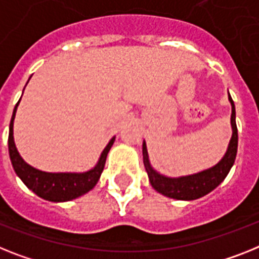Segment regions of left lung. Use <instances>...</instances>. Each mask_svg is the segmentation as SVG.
<instances>
[{
  "label": "left lung",
  "instance_id": "obj_1",
  "mask_svg": "<svg viewBox=\"0 0 259 259\" xmlns=\"http://www.w3.org/2000/svg\"><path fill=\"white\" fill-rule=\"evenodd\" d=\"M229 103L232 105V116H230V126H232V137H230L228 149L214 166L205 168L199 172L183 175V177H167L151 166L147 153L146 142L142 143V155L145 170L149 177V182L156 192H159L163 196L170 197L175 200H184L191 201L200 197L205 196L216 188L219 184L223 183V180L227 178L230 168L233 167L237 155V146H238V133H237L236 125V108L230 95H228Z\"/></svg>",
  "mask_w": 259,
  "mask_h": 259
}]
</instances>
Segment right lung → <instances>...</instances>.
<instances>
[{
  "label": "right lung",
  "instance_id": "right-lung-1",
  "mask_svg": "<svg viewBox=\"0 0 259 259\" xmlns=\"http://www.w3.org/2000/svg\"><path fill=\"white\" fill-rule=\"evenodd\" d=\"M30 80V79H29ZM29 82V81H27ZM26 82V85H27ZM25 91V88H23ZM21 101V99H19ZM19 101L13 110L12 121L9 126V155L12 160L13 168L18 178L22 180L25 186L31 190L32 192L49 201L54 203H63L69 200L77 199V197L85 195L87 192L95 188L99 182L100 177L105 167V160L110 147L116 141V137H112V140L108 142L105 149L101 151L97 163L92 168L82 172H47V171L38 170L35 167L30 166L29 163L23 159L21 154L18 153L14 142V118L15 113L18 109Z\"/></svg>",
  "mask_w": 259,
  "mask_h": 259
}]
</instances>
